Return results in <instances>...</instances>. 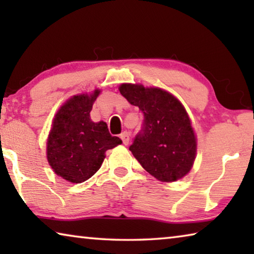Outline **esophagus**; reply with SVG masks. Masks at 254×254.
<instances>
[{
    "label": "esophagus",
    "instance_id": "1",
    "mask_svg": "<svg viewBox=\"0 0 254 254\" xmlns=\"http://www.w3.org/2000/svg\"><path fill=\"white\" fill-rule=\"evenodd\" d=\"M120 137H121L123 144H126V145L128 143V141H130V135H128V133L127 131L122 132L121 135H120Z\"/></svg>",
    "mask_w": 254,
    "mask_h": 254
}]
</instances>
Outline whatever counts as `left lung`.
<instances>
[{
    "label": "left lung",
    "instance_id": "1",
    "mask_svg": "<svg viewBox=\"0 0 254 254\" xmlns=\"http://www.w3.org/2000/svg\"><path fill=\"white\" fill-rule=\"evenodd\" d=\"M120 93L143 118L128 148L140 165L161 182L187 175L195 160L196 137L182 103L166 91L142 85L122 84Z\"/></svg>",
    "mask_w": 254,
    "mask_h": 254
}]
</instances>
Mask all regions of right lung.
<instances>
[{
  "mask_svg": "<svg viewBox=\"0 0 254 254\" xmlns=\"http://www.w3.org/2000/svg\"><path fill=\"white\" fill-rule=\"evenodd\" d=\"M100 94L77 95L60 107L47 143L51 168L70 183H83L101 168L105 151L122 141L112 136L105 122H92L93 103Z\"/></svg>",
  "mask_w": 254,
  "mask_h": 254,
  "instance_id": "add662e5",
  "label": "right lung"
}]
</instances>
